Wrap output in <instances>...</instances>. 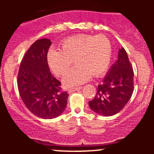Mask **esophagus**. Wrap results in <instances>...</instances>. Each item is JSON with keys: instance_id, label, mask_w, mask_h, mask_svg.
<instances>
[{"instance_id": "obj_1", "label": "esophagus", "mask_w": 154, "mask_h": 154, "mask_svg": "<svg viewBox=\"0 0 154 154\" xmlns=\"http://www.w3.org/2000/svg\"><path fill=\"white\" fill-rule=\"evenodd\" d=\"M82 87H75V88H70V89L68 90V91L69 92V93H71V92H75V91H79V90L82 89Z\"/></svg>"}]
</instances>
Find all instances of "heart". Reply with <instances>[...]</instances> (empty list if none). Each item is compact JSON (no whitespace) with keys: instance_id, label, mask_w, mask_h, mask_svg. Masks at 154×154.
<instances>
[{"instance_id":"obj_1","label":"heart","mask_w":154,"mask_h":154,"mask_svg":"<svg viewBox=\"0 0 154 154\" xmlns=\"http://www.w3.org/2000/svg\"><path fill=\"white\" fill-rule=\"evenodd\" d=\"M112 56V46L103 35H78L64 40L59 50L51 49L47 54L49 68L56 76H63L73 60L76 66L63 77L66 87L82 84L91 76L100 77L109 68Z\"/></svg>"}]
</instances>
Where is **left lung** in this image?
I'll return each instance as SVG.
<instances>
[{"label": "left lung", "mask_w": 154, "mask_h": 154, "mask_svg": "<svg viewBox=\"0 0 154 154\" xmlns=\"http://www.w3.org/2000/svg\"><path fill=\"white\" fill-rule=\"evenodd\" d=\"M134 72L124 48L118 51L117 60L97 87L94 99L89 101L92 111L110 116L119 113L131 98L134 88Z\"/></svg>", "instance_id": "8db88e82"}]
</instances>
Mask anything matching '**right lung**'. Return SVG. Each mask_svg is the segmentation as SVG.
Returning <instances> with one entry per match:
<instances>
[{
  "instance_id": "obj_1",
  "label": "right lung",
  "mask_w": 154,
  "mask_h": 154,
  "mask_svg": "<svg viewBox=\"0 0 154 154\" xmlns=\"http://www.w3.org/2000/svg\"><path fill=\"white\" fill-rule=\"evenodd\" d=\"M49 39L35 41L26 51L19 69L17 85L19 95L30 112L42 119L61 115L69 94L61 91V82L52 75L47 62L51 45Z\"/></svg>"
}]
</instances>
